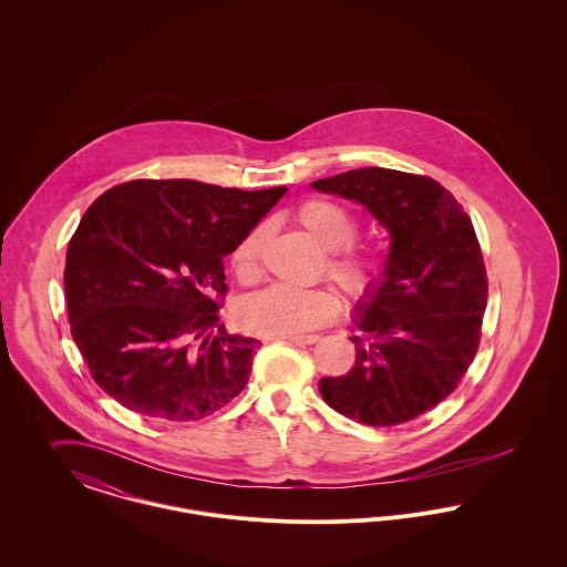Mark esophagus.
<instances>
[{
    "label": "esophagus",
    "instance_id": "34e87169",
    "mask_svg": "<svg viewBox=\"0 0 567 567\" xmlns=\"http://www.w3.org/2000/svg\"><path fill=\"white\" fill-rule=\"evenodd\" d=\"M280 340H289V342H296V344H315L319 342V336L312 333V336H289V338H280Z\"/></svg>",
    "mask_w": 567,
    "mask_h": 567
}]
</instances>
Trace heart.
Returning a JSON list of instances; mask_svg holds the SVG:
<instances>
[{
    "label": "heart",
    "mask_w": 567,
    "mask_h": 567,
    "mask_svg": "<svg viewBox=\"0 0 567 567\" xmlns=\"http://www.w3.org/2000/svg\"><path fill=\"white\" fill-rule=\"evenodd\" d=\"M297 223L315 243L324 248V270L354 299H372L389 276V257L382 248L357 244L359 223L351 210L331 199H306L296 210ZM266 227H252L229 255L231 270L243 285L261 276ZM342 310V297L333 287L297 289L274 285L246 297L238 317L240 323L266 338L301 336L333 321Z\"/></svg>",
    "instance_id": "1"
}]
</instances>
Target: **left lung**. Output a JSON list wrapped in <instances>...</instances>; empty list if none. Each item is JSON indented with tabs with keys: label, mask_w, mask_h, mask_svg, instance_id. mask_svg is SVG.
<instances>
[{
	"label": "left lung",
	"mask_w": 567,
	"mask_h": 567,
	"mask_svg": "<svg viewBox=\"0 0 567 567\" xmlns=\"http://www.w3.org/2000/svg\"><path fill=\"white\" fill-rule=\"evenodd\" d=\"M312 187L363 204L391 234L386 282L354 319V365L321 378L324 402L361 425H402L446 400L478 351L488 280L474 225L421 174L361 167Z\"/></svg>",
	"instance_id": "left-lung-1"
}]
</instances>
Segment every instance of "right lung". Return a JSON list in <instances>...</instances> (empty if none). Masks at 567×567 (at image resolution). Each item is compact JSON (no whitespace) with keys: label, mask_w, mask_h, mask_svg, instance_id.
I'll return each instance as SVG.
<instances>
[{"label":"right lung","mask_w":567,"mask_h":567,"mask_svg":"<svg viewBox=\"0 0 567 567\" xmlns=\"http://www.w3.org/2000/svg\"><path fill=\"white\" fill-rule=\"evenodd\" d=\"M285 190L140 178L86 208L65 257L68 319L110 398L183 423L243 391L261 342L218 323L223 259Z\"/></svg>","instance_id":"add662e5"}]
</instances>
